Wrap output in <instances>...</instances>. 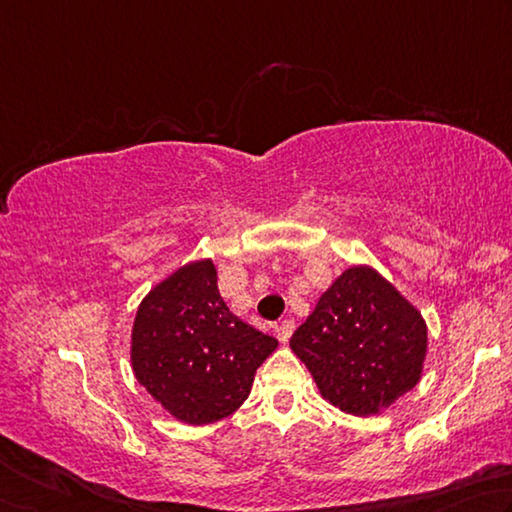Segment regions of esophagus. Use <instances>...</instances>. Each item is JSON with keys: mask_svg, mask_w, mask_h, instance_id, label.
I'll return each instance as SVG.
<instances>
[{"mask_svg": "<svg viewBox=\"0 0 512 512\" xmlns=\"http://www.w3.org/2000/svg\"><path fill=\"white\" fill-rule=\"evenodd\" d=\"M294 328H297V324H294V319H285V321H281L279 326H276V335H279L281 342H288V339L294 333Z\"/></svg>", "mask_w": 512, "mask_h": 512, "instance_id": "obj_1", "label": "esophagus"}]
</instances>
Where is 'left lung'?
I'll use <instances>...</instances> for the list:
<instances>
[{
    "label": "left lung",
    "mask_w": 512,
    "mask_h": 512,
    "mask_svg": "<svg viewBox=\"0 0 512 512\" xmlns=\"http://www.w3.org/2000/svg\"><path fill=\"white\" fill-rule=\"evenodd\" d=\"M330 405L371 416L416 387L427 351L420 312L371 267H351L290 339Z\"/></svg>",
    "instance_id": "8db88e82"
}]
</instances>
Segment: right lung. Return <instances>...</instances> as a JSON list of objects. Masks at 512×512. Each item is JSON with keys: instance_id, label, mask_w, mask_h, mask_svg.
<instances>
[{"instance_id": "obj_1", "label": "right lung", "mask_w": 512, "mask_h": 512, "mask_svg": "<svg viewBox=\"0 0 512 512\" xmlns=\"http://www.w3.org/2000/svg\"><path fill=\"white\" fill-rule=\"evenodd\" d=\"M279 342L222 301L211 261L179 267L141 301L132 328V369L177 420L206 425L236 411L254 373Z\"/></svg>"}]
</instances>
